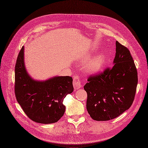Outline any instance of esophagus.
<instances>
[{
  "label": "esophagus",
  "instance_id": "esophagus-1",
  "mask_svg": "<svg viewBox=\"0 0 148 148\" xmlns=\"http://www.w3.org/2000/svg\"><path fill=\"white\" fill-rule=\"evenodd\" d=\"M73 85L75 90H78L80 88H81L82 86L81 81L79 77V75H76L73 77Z\"/></svg>",
  "mask_w": 148,
  "mask_h": 148
}]
</instances>
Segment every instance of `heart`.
<instances>
[{"instance_id": "obj_1", "label": "heart", "mask_w": 148, "mask_h": 148, "mask_svg": "<svg viewBox=\"0 0 148 148\" xmlns=\"http://www.w3.org/2000/svg\"><path fill=\"white\" fill-rule=\"evenodd\" d=\"M103 63H104V57L102 56H96L85 64V68L89 73H97L102 68Z\"/></svg>"}]
</instances>
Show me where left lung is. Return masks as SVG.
Wrapping results in <instances>:
<instances>
[{
	"label": "left lung",
	"mask_w": 148,
	"mask_h": 148,
	"mask_svg": "<svg viewBox=\"0 0 148 148\" xmlns=\"http://www.w3.org/2000/svg\"><path fill=\"white\" fill-rule=\"evenodd\" d=\"M114 66L91 75L84 86L86 109L95 121L115 118L134 102L138 84L137 70L129 49L116 41Z\"/></svg>",
	"instance_id": "left-lung-1"
}]
</instances>
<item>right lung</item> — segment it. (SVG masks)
I'll return each instance as SVG.
<instances>
[{
	"label": "right lung",
	"mask_w": 148,
	"mask_h": 148,
	"mask_svg": "<svg viewBox=\"0 0 148 148\" xmlns=\"http://www.w3.org/2000/svg\"><path fill=\"white\" fill-rule=\"evenodd\" d=\"M14 79L16 100L32 121L51 124L63 116L65 111L63 99L74 90L73 77L57 76L43 82L33 80L24 66L23 46L16 60Z\"/></svg>",
	"instance_id": "add662e5"
}]
</instances>
